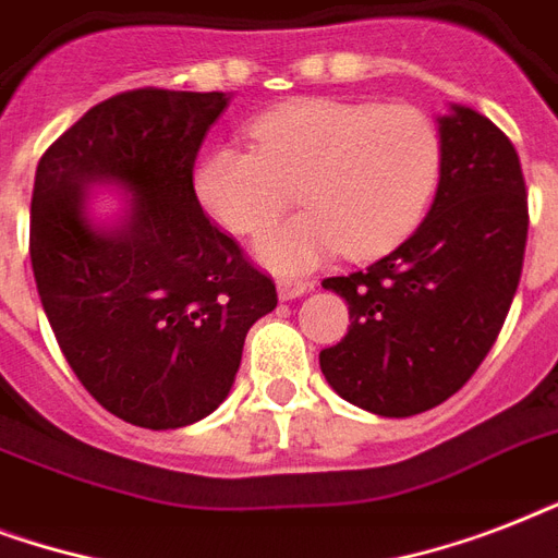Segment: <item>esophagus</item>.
Here are the masks:
<instances>
[{
	"mask_svg": "<svg viewBox=\"0 0 558 558\" xmlns=\"http://www.w3.org/2000/svg\"><path fill=\"white\" fill-rule=\"evenodd\" d=\"M310 287H313L310 280L295 278V275H283V278H278V295L283 298V301H292V298L304 295Z\"/></svg>",
	"mask_w": 558,
	"mask_h": 558,
	"instance_id": "34e87169",
	"label": "esophagus"
}]
</instances>
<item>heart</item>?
I'll return each mask as SVG.
<instances>
[{"mask_svg": "<svg viewBox=\"0 0 558 558\" xmlns=\"http://www.w3.org/2000/svg\"><path fill=\"white\" fill-rule=\"evenodd\" d=\"M254 150L214 147L193 170L196 199L219 226L257 236L283 214L289 187L304 205L263 236L275 269H304L332 252L373 257L414 228L440 168V138L408 104L306 98L248 124Z\"/></svg>", "mask_w": 558, "mask_h": 558, "instance_id": "obj_1", "label": "heart"}]
</instances>
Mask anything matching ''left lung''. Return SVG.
I'll return each mask as SVG.
<instances>
[{"instance_id":"obj_1","label":"left lung","mask_w":558,"mask_h":558,"mask_svg":"<svg viewBox=\"0 0 558 558\" xmlns=\"http://www.w3.org/2000/svg\"><path fill=\"white\" fill-rule=\"evenodd\" d=\"M519 153L486 116L440 118V185L414 234L367 269L327 278L348 301V336L322 350L341 399L411 416L458 393L498 339L527 245Z\"/></svg>"}]
</instances>
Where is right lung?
I'll return each mask as SVG.
<instances>
[{
	"label": "right lung",
	"instance_id": "obj_1",
	"mask_svg": "<svg viewBox=\"0 0 558 558\" xmlns=\"http://www.w3.org/2000/svg\"><path fill=\"white\" fill-rule=\"evenodd\" d=\"M226 92L144 86L100 100L57 138L31 193V269L83 388L142 428H182L228 397L245 332L278 292L193 191ZM134 191L118 229L85 219V187Z\"/></svg>",
	"mask_w": 558,
	"mask_h": 558
}]
</instances>
